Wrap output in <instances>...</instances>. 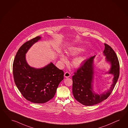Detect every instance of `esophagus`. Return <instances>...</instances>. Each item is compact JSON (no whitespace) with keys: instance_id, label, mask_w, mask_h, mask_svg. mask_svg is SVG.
Masks as SVG:
<instances>
[{"instance_id":"obj_1","label":"esophagus","mask_w":128,"mask_h":128,"mask_svg":"<svg viewBox=\"0 0 128 128\" xmlns=\"http://www.w3.org/2000/svg\"><path fill=\"white\" fill-rule=\"evenodd\" d=\"M70 75L71 74L68 72H66L64 74V76L66 78H69L70 76Z\"/></svg>"}]
</instances>
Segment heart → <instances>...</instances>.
Returning a JSON list of instances; mask_svg holds the SVG:
<instances>
[{
	"label": "heart",
	"mask_w": 128,
	"mask_h": 128,
	"mask_svg": "<svg viewBox=\"0 0 128 128\" xmlns=\"http://www.w3.org/2000/svg\"><path fill=\"white\" fill-rule=\"evenodd\" d=\"M84 50V49L79 46H74L70 47L68 50L67 54L70 55L74 56L82 52ZM60 58L63 63L66 62V58L64 54L62 53L60 54ZM84 57H78L74 59L72 62V65L74 68H78L81 66L82 62H84Z\"/></svg>",
	"instance_id": "obj_1"
}]
</instances>
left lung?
<instances>
[{
	"mask_svg": "<svg viewBox=\"0 0 128 128\" xmlns=\"http://www.w3.org/2000/svg\"><path fill=\"white\" fill-rule=\"evenodd\" d=\"M104 44L103 54L106 56V61L111 64L108 73L114 75L113 83L107 92L100 94L95 93L92 88V82L93 60L95 55L86 60L72 76V92L74 98L82 105L93 106L106 100L112 93L119 76L120 65L116 54L111 47L106 44Z\"/></svg>",
	"mask_w": 128,
	"mask_h": 128,
	"instance_id": "1",
	"label": "left lung"
}]
</instances>
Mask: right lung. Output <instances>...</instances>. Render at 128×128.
<instances>
[{
	"label": "right lung",
	"mask_w": 128,
	"mask_h": 128,
	"mask_svg": "<svg viewBox=\"0 0 128 128\" xmlns=\"http://www.w3.org/2000/svg\"><path fill=\"white\" fill-rule=\"evenodd\" d=\"M41 38L36 36L23 44L16 54L12 72L16 85L23 97L31 102L46 103L54 97L64 72L51 62L41 68L29 66L26 54L31 46Z\"/></svg>",
	"instance_id": "right-lung-1"
}]
</instances>
